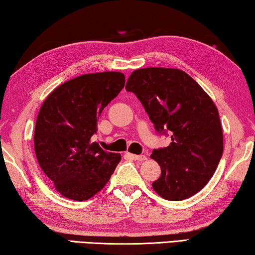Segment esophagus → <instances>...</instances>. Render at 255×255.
<instances>
[{
    "label": "esophagus",
    "mask_w": 255,
    "mask_h": 255,
    "mask_svg": "<svg viewBox=\"0 0 255 255\" xmlns=\"http://www.w3.org/2000/svg\"><path fill=\"white\" fill-rule=\"evenodd\" d=\"M129 156H130L132 159H135V161H145L146 156L145 155H133V154H129Z\"/></svg>",
    "instance_id": "1"
}]
</instances>
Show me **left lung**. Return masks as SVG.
<instances>
[{
	"mask_svg": "<svg viewBox=\"0 0 255 255\" xmlns=\"http://www.w3.org/2000/svg\"><path fill=\"white\" fill-rule=\"evenodd\" d=\"M126 91L136 94L156 131L171 132V144L150 155L162 171L152 184L155 192L171 201L196 195L214 175L223 155V129L214 101L176 68L133 71Z\"/></svg>",
	"mask_w": 255,
	"mask_h": 255,
	"instance_id": "obj_1",
	"label": "left lung"
}]
</instances>
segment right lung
<instances>
[{
  "label": "right lung",
  "mask_w": 255,
  "mask_h": 255,
  "mask_svg": "<svg viewBox=\"0 0 255 255\" xmlns=\"http://www.w3.org/2000/svg\"><path fill=\"white\" fill-rule=\"evenodd\" d=\"M124 86L120 72L84 74L59 85L42 103L34 128V152L47 178L68 199L92 198L122 159L91 137L102 110Z\"/></svg>",
  "instance_id": "1"
}]
</instances>
